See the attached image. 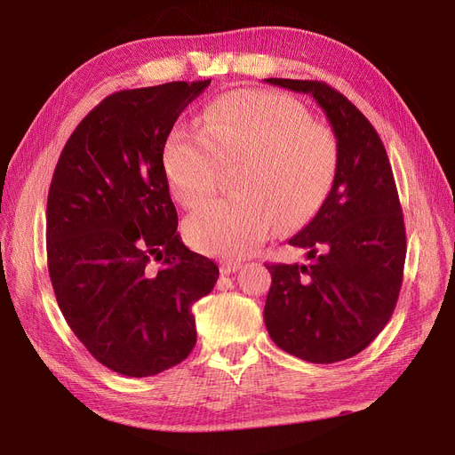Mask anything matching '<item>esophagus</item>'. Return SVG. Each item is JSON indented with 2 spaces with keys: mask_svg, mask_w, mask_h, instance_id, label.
Returning a JSON list of instances; mask_svg holds the SVG:
<instances>
[{
  "mask_svg": "<svg viewBox=\"0 0 455 455\" xmlns=\"http://www.w3.org/2000/svg\"><path fill=\"white\" fill-rule=\"evenodd\" d=\"M240 267H242V261H237V259H225L223 264H221V273H223V275H230V273H235Z\"/></svg>",
  "mask_w": 455,
  "mask_h": 455,
  "instance_id": "esophagus-1",
  "label": "esophagus"
}]
</instances>
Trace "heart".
Segmentation results:
<instances>
[{
	"mask_svg": "<svg viewBox=\"0 0 455 455\" xmlns=\"http://www.w3.org/2000/svg\"><path fill=\"white\" fill-rule=\"evenodd\" d=\"M234 160L237 191L186 220L188 240L201 252L243 256L267 240L276 221L307 220L336 177L338 143L290 95L235 90L204 110L201 129L177 125L164 146L167 180L188 208L212 194L221 164Z\"/></svg>",
	"mask_w": 455,
	"mask_h": 455,
	"instance_id": "obj_1",
	"label": "heart"
}]
</instances>
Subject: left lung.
Returning <instances> with one entry per match:
<instances>
[{
	"instance_id": "1",
	"label": "left lung",
	"mask_w": 455,
	"mask_h": 455,
	"mask_svg": "<svg viewBox=\"0 0 455 455\" xmlns=\"http://www.w3.org/2000/svg\"><path fill=\"white\" fill-rule=\"evenodd\" d=\"M309 93L338 140V170L315 218L290 245L304 264H267L264 321L271 339L309 363L362 352L398 300L405 228L391 164L376 129L343 93L321 81L266 79Z\"/></svg>"
}]
</instances>
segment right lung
Returning <instances> with one entry per match:
<instances>
[{
	"label": "right lung",
	"mask_w": 455,
	"mask_h": 455,
	"mask_svg": "<svg viewBox=\"0 0 455 455\" xmlns=\"http://www.w3.org/2000/svg\"><path fill=\"white\" fill-rule=\"evenodd\" d=\"M210 84L116 92L69 136L47 194V269L60 312L114 372L146 378L184 362L191 312L220 269L189 251L164 167L180 112Z\"/></svg>",
	"instance_id": "right-lung-1"
}]
</instances>
